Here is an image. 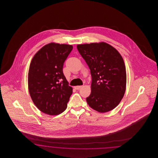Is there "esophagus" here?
Instances as JSON below:
<instances>
[{"label":"esophagus","mask_w":158,"mask_h":158,"mask_svg":"<svg viewBox=\"0 0 158 158\" xmlns=\"http://www.w3.org/2000/svg\"><path fill=\"white\" fill-rule=\"evenodd\" d=\"M82 86H76L74 88H75V89H76V90H79V89H81L82 88Z\"/></svg>","instance_id":"34e87169"}]
</instances>
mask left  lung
<instances>
[{"mask_svg": "<svg viewBox=\"0 0 158 158\" xmlns=\"http://www.w3.org/2000/svg\"><path fill=\"white\" fill-rule=\"evenodd\" d=\"M77 48L92 76L88 105L99 113L112 110L120 102L126 87V67L120 54L105 43L79 44Z\"/></svg>", "mask_w": 158, "mask_h": 158, "instance_id": "obj_1", "label": "left lung"}]
</instances>
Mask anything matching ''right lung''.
<instances>
[{
    "label": "right lung",
    "mask_w": 158,
    "mask_h": 158,
    "mask_svg": "<svg viewBox=\"0 0 158 158\" xmlns=\"http://www.w3.org/2000/svg\"><path fill=\"white\" fill-rule=\"evenodd\" d=\"M72 49V45L50 43L42 47L31 60L29 92L33 102L43 113L58 115L67 108L73 89L63 67Z\"/></svg>",
    "instance_id": "right-lung-1"
}]
</instances>
